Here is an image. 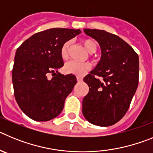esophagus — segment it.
I'll list each match as a JSON object with an SVG mask.
<instances>
[{
  "instance_id": "1",
  "label": "esophagus",
  "mask_w": 153,
  "mask_h": 153,
  "mask_svg": "<svg viewBox=\"0 0 153 153\" xmlns=\"http://www.w3.org/2000/svg\"><path fill=\"white\" fill-rule=\"evenodd\" d=\"M76 79H77V82H82V81H83V77L77 76H76Z\"/></svg>"
}]
</instances>
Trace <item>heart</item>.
I'll use <instances>...</instances> for the list:
<instances>
[{
  "label": "heart",
  "mask_w": 153,
  "mask_h": 153,
  "mask_svg": "<svg viewBox=\"0 0 153 153\" xmlns=\"http://www.w3.org/2000/svg\"><path fill=\"white\" fill-rule=\"evenodd\" d=\"M81 43L85 47V49L89 53L96 52L97 48V44L92 39L84 38L81 40ZM70 42H65L60 49V56L63 60H67L69 56V49ZM90 69V64L89 63H77L75 61H70L67 63L63 67V71L67 74H74L76 76H83Z\"/></svg>",
  "instance_id": "b5f03b06"
}]
</instances>
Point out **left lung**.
<instances>
[{
	"label": "left lung",
	"instance_id": "1",
	"mask_svg": "<svg viewBox=\"0 0 153 153\" xmlns=\"http://www.w3.org/2000/svg\"><path fill=\"white\" fill-rule=\"evenodd\" d=\"M83 31L97 41L101 58L83 79L89 93L83 100L82 112L90 123L109 126L120 121L129 109L139 83V56L117 35L102 30L85 28Z\"/></svg>",
	"mask_w": 153,
	"mask_h": 153
}]
</instances>
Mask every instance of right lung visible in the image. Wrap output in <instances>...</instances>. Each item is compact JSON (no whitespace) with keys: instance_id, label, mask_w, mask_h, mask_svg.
Segmentation results:
<instances>
[{"instance_id":"add662e5","label":"right lung","mask_w":153,"mask_h":153,"mask_svg":"<svg viewBox=\"0 0 153 153\" xmlns=\"http://www.w3.org/2000/svg\"><path fill=\"white\" fill-rule=\"evenodd\" d=\"M80 33L79 29L46 30L32 35L17 48L12 70L14 97L32 120L49 121L63 110L65 100L77 81L73 74L58 73L63 66L60 49ZM49 73L52 74L51 79Z\"/></svg>"}]
</instances>
